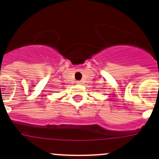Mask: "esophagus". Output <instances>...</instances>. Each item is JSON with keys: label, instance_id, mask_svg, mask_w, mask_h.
Segmentation results:
<instances>
[{"label": "esophagus", "instance_id": "obj_1", "mask_svg": "<svg viewBox=\"0 0 159 159\" xmlns=\"http://www.w3.org/2000/svg\"><path fill=\"white\" fill-rule=\"evenodd\" d=\"M77 84H81V82H80V81H77Z\"/></svg>", "mask_w": 159, "mask_h": 159}]
</instances>
